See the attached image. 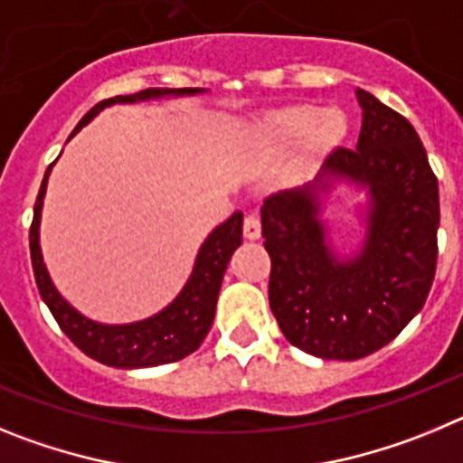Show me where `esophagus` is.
<instances>
[{"mask_svg": "<svg viewBox=\"0 0 463 463\" xmlns=\"http://www.w3.org/2000/svg\"><path fill=\"white\" fill-rule=\"evenodd\" d=\"M243 234H245V239H250V241L260 239V236H261V220H260V215H255V213H250V215H245V220H243Z\"/></svg>", "mask_w": 463, "mask_h": 463, "instance_id": "1", "label": "esophagus"}]
</instances>
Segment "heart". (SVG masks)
<instances>
[{
    "instance_id": "obj_1",
    "label": "heart",
    "mask_w": 463,
    "mask_h": 463,
    "mask_svg": "<svg viewBox=\"0 0 463 463\" xmlns=\"http://www.w3.org/2000/svg\"><path fill=\"white\" fill-rule=\"evenodd\" d=\"M310 132V138L317 148L336 146L347 132V120L338 109H326L317 113L313 106H292V109L278 110L264 118L257 129V137L264 146L285 148Z\"/></svg>"
}]
</instances>
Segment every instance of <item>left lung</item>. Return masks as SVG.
I'll list each match as a JSON object with an SVG mask.
<instances>
[{
    "instance_id": "left-lung-1",
    "label": "left lung",
    "mask_w": 463,
    "mask_h": 463,
    "mask_svg": "<svg viewBox=\"0 0 463 463\" xmlns=\"http://www.w3.org/2000/svg\"><path fill=\"white\" fill-rule=\"evenodd\" d=\"M357 148L331 150L322 175L369 187L362 250L338 260L325 241L317 194L282 190L264 199L261 236L271 257L269 304L280 331L322 359H362L399 336L422 310L439 257V181L406 118L357 90Z\"/></svg>"
}]
</instances>
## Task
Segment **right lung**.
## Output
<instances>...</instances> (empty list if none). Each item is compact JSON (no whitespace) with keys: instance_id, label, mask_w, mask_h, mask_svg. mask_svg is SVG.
<instances>
[{"instance_id":"obj_1","label":"right lung","mask_w":463,"mask_h":463,"mask_svg":"<svg viewBox=\"0 0 463 463\" xmlns=\"http://www.w3.org/2000/svg\"><path fill=\"white\" fill-rule=\"evenodd\" d=\"M202 92V88H181V90H159L148 88L134 94H118L113 99H104L88 110L73 134L80 127L88 125L101 109L110 104H134V101L155 99L165 94H194ZM71 134V137H73ZM69 137V138H71ZM52 165L48 166L43 183H41L39 196L34 203V218L30 227V255L32 269H34L36 288L41 298L51 308L52 317L57 320L60 329L71 338L76 347H80L88 357L116 366V369H146V366H159V364H171L187 357L202 345L208 329L215 317V304H218L220 285H222L227 264L234 255V250L243 243V213H234L227 222L220 224L206 241L202 250L196 255L194 269L183 288V292L166 306L162 313L153 315L148 320L134 322V325H99L73 310L71 306L60 297L51 276L46 271L43 257H41L39 245V222L41 206H43V194H46L48 174Z\"/></svg>"}]
</instances>
